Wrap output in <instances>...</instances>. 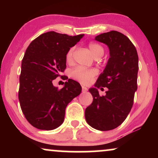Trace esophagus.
Returning <instances> with one entry per match:
<instances>
[{
  "label": "esophagus",
  "instance_id": "1",
  "mask_svg": "<svg viewBox=\"0 0 158 158\" xmlns=\"http://www.w3.org/2000/svg\"><path fill=\"white\" fill-rule=\"evenodd\" d=\"M88 90V88L86 87H84V86H82V91L83 93H85Z\"/></svg>",
  "mask_w": 158,
  "mask_h": 158
}]
</instances>
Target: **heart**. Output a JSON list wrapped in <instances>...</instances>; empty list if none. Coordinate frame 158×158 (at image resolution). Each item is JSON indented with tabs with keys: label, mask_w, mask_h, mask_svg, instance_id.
<instances>
[{
	"label": "heart",
	"mask_w": 158,
	"mask_h": 158,
	"mask_svg": "<svg viewBox=\"0 0 158 158\" xmlns=\"http://www.w3.org/2000/svg\"><path fill=\"white\" fill-rule=\"evenodd\" d=\"M88 47H89L90 52H91L95 58L101 57L103 53H104V49H103V47L101 44H97V43H90L88 44ZM74 52L75 47H71L67 52L65 59L68 62H71L73 61ZM96 73V70H94V69H86L82 68V67H77L72 71L71 76L76 81H79L80 83L83 84H88L94 78Z\"/></svg>",
	"instance_id": "obj_1"
}]
</instances>
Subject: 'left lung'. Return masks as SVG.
Returning <instances> with one entry per match:
<instances>
[{
	"label": "left lung",
	"instance_id": "obj_1",
	"mask_svg": "<svg viewBox=\"0 0 158 158\" xmlns=\"http://www.w3.org/2000/svg\"><path fill=\"white\" fill-rule=\"evenodd\" d=\"M95 40L107 45L110 57L95 87L89 89L94 99L85 109V117L93 128L109 131L122 124L131 111L137 89L139 59L132 42L120 32L99 34ZM102 87L109 90L101 97L98 88Z\"/></svg>",
	"mask_w": 158,
	"mask_h": 158
}]
</instances>
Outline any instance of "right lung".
<instances>
[{"instance_id": "obj_1", "label": "right lung", "mask_w": 158, "mask_h": 158, "mask_svg": "<svg viewBox=\"0 0 158 158\" xmlns=\"http://www.w3.org/2000/svg\"><path fill=\"white\" fill-rule=\"evenodd\" d=\"M83 36L49 31L27 47L21 62L19 100L27 120L36 129L48 131L59 127L67 106L81 93L80 83L72 79L62 89L52 81L66 68L67 52Z\"/></svg>"}]
</instances>
